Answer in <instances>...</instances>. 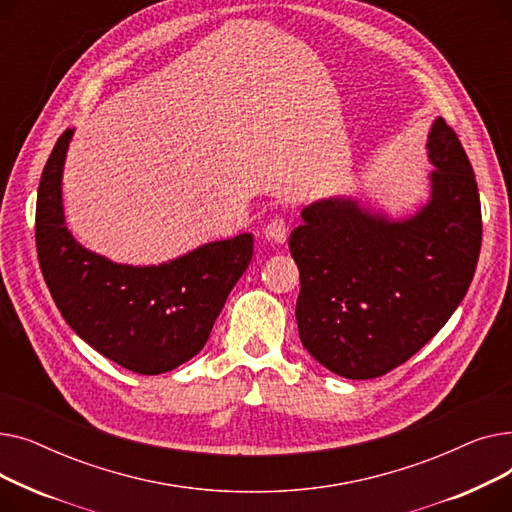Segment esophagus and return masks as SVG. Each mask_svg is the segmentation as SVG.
<instances>
[{"mask_svg":"<svg viewBox=\"0 0 512 512\" xmlns=\"http://www.w3.org/2000/svg\"><path fill=\"white\" fill-rule=\"evenodd\" d=\"M265 236L278 242V245H282V242H286L288 238V226H286V220L280 218V215H276L274 220H270V224L265 226Z\"/></svg>","mask_w":512,"mask_h":512,"instance_id":"34e87169","label":"esophagus"}]
</instances>
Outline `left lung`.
<instances>
[{"instance_id": "left-lung-1", "label": "left lung", "mask_w": 512, "mask_h": 512, "mask_svg": "<svg viewBox=\"0 0 512 512\" xmlns=\"http://www.w3.org/2000/svg\"><path fill=\"white\" fill-rule=\"evenodd\" d=\"M429 201L390 220L351 197L311 203L288 240L299 265V336L348 380L380 378L432 340L473 280L481 205L456 132L436 118L427 137Z\"/></svg>"}]
</instances>
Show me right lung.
<instances>
[{
  "instance_id": "right-lung-1",
  "label": "right lung",
  "mask_w": 512,
  "mask_h": 512,
  "mask_svg": "<svg viewBox=\"0 0 512 512\" xmlns=\"http://www.w3.org/2000/svg\"><path fill=\"white\" fill-rule=\"evenodd\" d=\"M74 128L41 174L35 240L45 284L66 324L110 361L143 375L176 369L205 346L253 257V234L215 240L159 265H122L78 245L66 228L62 172Z\"/></svg>"
}]
</instances>
